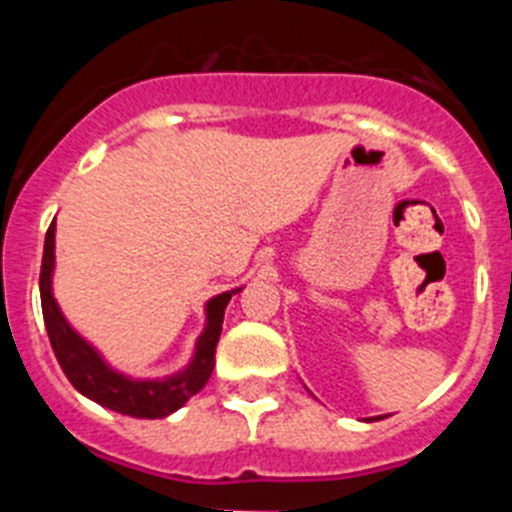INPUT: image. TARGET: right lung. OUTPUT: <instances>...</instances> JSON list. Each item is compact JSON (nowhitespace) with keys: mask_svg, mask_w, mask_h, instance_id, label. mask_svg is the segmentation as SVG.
I'll use <instances>...</instances> for the list:
<instances>
[{"mask_svg":"<svg viewBox=\"0 0 512 512\" xmlns=\"http://www.w3.org/2000/svg\"><path fill=\"white\" fill-rule=\"evenodd\" d=\"M53 269H56V220L45 233L43 266H40V305H43L45 330L51 338L53 354L76 392L120 415L156 420L176 413L182 405H187L189 397L205 387L212 366H215V346L220 341V330H223L225 307H228L230 297L241 292L243 287L207 300L205 328L194 343V354L184 369L161 379H135L112 369L97 348L87 338L79 336L74 325L66 320L53 297Z\"/></svg>","mask_w":512,"mask_h":512,"instance_id":"obj_1","label":"right lung"}]
</instances>
